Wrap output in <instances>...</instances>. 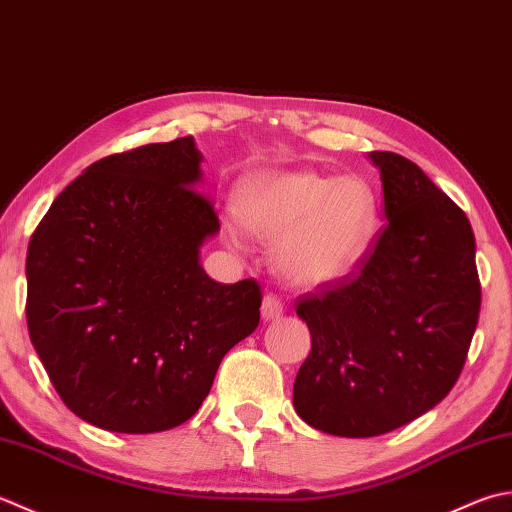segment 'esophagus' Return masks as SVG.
Masks as SVG:
<instances>
[{
	"label": "esophagus",
	"instance_id": "1",
	"mask_svg": "<svg viewBox=\"0 0 512 512\" xmlns=\"http://www.w3.org/2000/svg\"><path fill=\"white\" fill-rule=\"evenodd\" d=\"M260 311H263V320H278L280 316L285 314V305L278 296L267 294L263 298V307H260Z\"/></svg>",
	"mask_w": 512,
	"mask_h": 512
}]
</instances>
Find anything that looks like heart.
Listing matches in <instances>:
<instances>
[{"instance_id": "b5f03b06", "label": "heart", "mask_w": 512, "mask_h": 512, "mask_svg": "<svg viewBox=\"0 0 512 512\" xmlns=\"http://www.w3.org/2000/svg\"><path fill=\"white\" fill-rule=\"evenodd\" d=\"M241 223L274 242V267L302 287L336 283L360 263L378 223L371 187L314 170L260 172L236 196ZM238 243V234H232Z\"/></svg>"}]
</instances>
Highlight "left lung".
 <instances>
[{
	"mask_svg": "<svg viewBox=\"0 0 512 512\" xmlns=\"http://www.w3.org/2000/svg\"><path fill=\"white\" fill-rule=\"evenodd\" d=\"M369 159L380 168L387 223L356 271L296 307L311 333L296 413L340 437L389 433L442 402L482 302L466 214L413 161L395 152Z\"/></svg>",
	"mask_w": 512,
	"mask_h": 512,
	"instance_id": "8db88e82",
	"label": "left lung"
}]
</instances>
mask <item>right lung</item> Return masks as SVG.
<instances>
[{"mask_svg": "<svg viewBox=\"0 0 512 512\" xmlns=\"http://www.w3.org/2000/svg\"><path fill=\"white\" fill-rule=\"evenodd\" d=\"M194 137L92 163L41 218L26 320L52 387L81 420L159 433L190 420L218 364L260 320L254 278L216 283L201 247L221 223Z\"/></svg>", "mask_w": 512, "mask_h": 512, "instance_id": "right-lung-1", "label": "right lung"}]
</instances>
